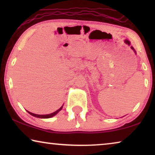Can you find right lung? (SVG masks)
<instances>
[{
	"label": "right lung",
	"mask_w": 155,
	"mask_h": 155,
	"mask_svg": "<svg viewBox=\"0 0 155 155\" xmlns=\"http://www.w3.org/2000/svg\"><path fill=\"white\" fill-rule=\"evenodd\" d=\"M63 107V105L62 106V107H61L60 108V109H58V110H57V111H54V113H51V114H45V115H40V114H33V113H31V112H29V111H27V112H28V113H29V114H30V115L33 116H35V117L40 118H51V117H53V116H56V114H58V112L60 111L61 109H62Z\"/></svg>",
	"instance_id": "1"
}]
</instances>
